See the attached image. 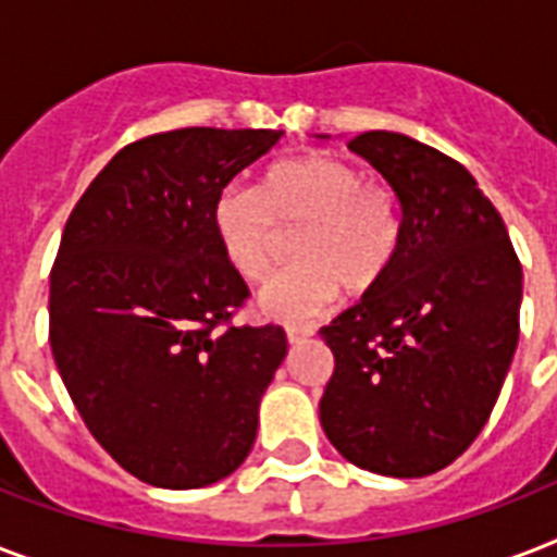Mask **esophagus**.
<instances>
[{
    "label": "esophagus",
    "mask_w": 557,
    "mask_h": 557,
    "mask_svg": "<svg viewBox=\"0 0 557 557\" xmlns=\"http://www.w3.org/2000/svg\"><path fill=\"white\" fill-rule=\"evenodd\" d=\"M312 335V326H286V338L288 344H297V341H304Z\"/></svg>",
    "instance_id": "obj_1"
}]
</instances>
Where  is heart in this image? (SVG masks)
I'll list each match as a JSON object with an SVG mask.
<instances>
[{
  "label": "heart",
  "instance_id": "heart-1",
  "mask_svg": "<svg viewBox=\"0 0 557 557\" xmlns=\"http://www.w3.org/2000/svg\"><path fill=\"white\" fill-rule=\"evenodd\" d=\"M210 225L231 271L248 283L269 277L283 234L300 231L292 248L297 265L257 297V309L274 321H309L338 300L341 288H375L405 236L396 190L326 152L280 161L257 190L225 187L213 199Z\"/></svg>",
  "mask_w": 557,
  "mask_h": 557
}]
</instances>
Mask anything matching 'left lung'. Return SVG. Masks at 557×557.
I'll list each match as a JSON object with an SVG mask.
<instances>
[{
	"label": "left lung",
	"mask_w": 557,
	"mask_h": 557,
	"mask_svg": "<svg viewBox=\"0 0 557 557\" xmlns=\"http://www.w3.org/2000/svg\"><path fill=\"white\" fill-rule=\"evenodd\" d=\"M349 150L396 190L405 236L387 277L321 330L335 356L321 424L352 466L428 476L492 416L518 349L523 269L459 161L384 129Z\"/></svg>",
	"instance_id": "left-lung-1"
}]
</instances>
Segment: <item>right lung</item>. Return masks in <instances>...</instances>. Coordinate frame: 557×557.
<instances>
[{
	"instance_id": "right-lung-1",
	"label": "right lung",
	"mask_w": 557,
	"mask_h": 557,
	"mask_svg": "<svg viewBox=\"0 0 557 557\" xmlns=\"http://www.w3.org/2000/svg\"><path fill=\"white\" fill-rule=\"evenodd\" d=\"M283 129L190 126L126 144L65 222L48 341L77 413L117 466L159 488L234 474L286 358L283 326H234L248 286L210 210Z\"/></svg>"
}]
</instances>
